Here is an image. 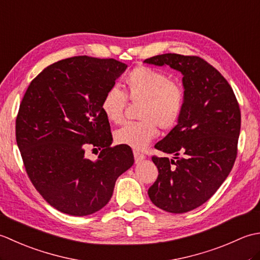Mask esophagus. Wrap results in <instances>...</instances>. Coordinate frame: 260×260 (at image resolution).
Segmentation results:
<instances>
[{
  "instance_id": "obj_1",
  "label": "esophagus",
  "mask_w": 260,
  "mask_h": 260,
  "mask_svg": "<svg viewBox=\"0 0 260 260\" xmlns=\"http://www.w3.org/2000/svg\"><path fill=\"white\" fill-rule=\"evenodd\" d=\"M134 157H135V163H140L143 161V159H145L144 154H142L139 151H134Z\"/></svg>"
}]
</instances>
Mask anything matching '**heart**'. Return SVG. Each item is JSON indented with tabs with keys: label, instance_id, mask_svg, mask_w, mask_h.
<instances>
[{
	"label": "heart",
	"instance_id": "obj_1",
	"mask_svg": "<svg viewBox=\"0 0 260 260\" xmlns=\"http://www.w3.org/2000/svg\"><path fill=\"white\" fill-rule=\"evenodd\" d=\"M126 95L131 102L141 104L136 123H127L115 132V141L135 150H143L157 135V126L171 129L178 123L185 103L181 84L170 80L162 71L148 67L132 70L125 80ZM126 96L118 88H110L102 101V112L110 123L123 119Z\"/></svg>",
	"mask_w": 260,
	"mask_h": 260
}]
</instances>
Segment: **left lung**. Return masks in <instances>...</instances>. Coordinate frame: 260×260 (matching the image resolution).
I'll list each match as a JSON object with an SVG mask.
<instances>
[{
	"mask_svg": "<svg viewBox=\"0 0 260 260\" xmlns=\"http://www.w3.org/2000/svg\"><path fill=\"white\" fill-rule=\"evenodd\" d=\"M144 63L169 66L183 76V112L155 144L174 159L152 157L158 175L147 193L157 208L184 213L207 202L233 169L240 134L239 105L228 81L201 58L165 53Z\"/></svg>",
	"mask_w": 260,
	"mask_h": 260,
	"instance_id": "1",
	"label": "left lung"
}]
</instances>
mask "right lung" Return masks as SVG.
<instances>
[{
    "label": "right lung",
    "mask_w": 260,
    "mask_h": 260,
    "mask_svg": "<svg viewBox=\"0 0 260 260\" xmlns=\"http://www.w3.org/2000/svg\"><path fill=\"white\" fill-rule=\"evenodd\" d=\"M126 68L115 59L73 57L48 66L27 87L16 117V143L32 184L59 211L95 213L134 164L129 147H110L109 121L101 108ZM88 145L102 148L97 160L84 156Z\"/></svg>",
    "instance_id": "obj_1"
}]
</instances>
